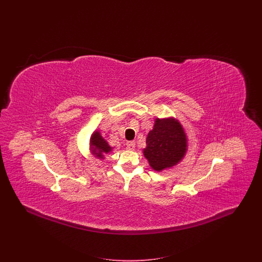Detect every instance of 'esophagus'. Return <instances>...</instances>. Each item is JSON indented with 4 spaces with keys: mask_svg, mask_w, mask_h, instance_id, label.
Listing matches in <instances>:
<instances>
[{
    "mask_svg": "<svg viewBox=\"0 0 262 262\" xmlns=\"http://www.w3.org/2000/svg\"><path fill=\"white\" fill-rule=\"evenodd\" d=\"M126 148L128 150H135V148H136V142L135 141H127L126 142Z\"/></svg>",
    "mask_w": 262,
    "mask_h": 262,
    "instance_id": "1",
    "label": "esophagus"
}]
</instances>
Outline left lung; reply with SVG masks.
<instances>
[{"instance_id":"obj_1","label":"left lung","mask_w":262,"mask_h":262,"mask_svg":"<svg viewBox=\"0 0 262 262\" xmlns=\"http://www.w3.org/2000/svg\"><path fill=\"white\" fill-rule=\"evenodd\" d=\"M187 151V134L181 123L173 117L156 118L143 149L150 167L157 172L170 169L184 159Z\"/></svg>"}]
</instances>
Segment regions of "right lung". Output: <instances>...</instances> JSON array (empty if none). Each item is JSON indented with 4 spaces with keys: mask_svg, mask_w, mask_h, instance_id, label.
Listing matches in <instances>:
<instances>
[{
    "mask_svg": "<svg viewBox=\"0 0 262 262\" xmlns=\"http://www.w3.org/2000/svg\"><path fill=\"white\" fill-rule=\"evenodd\" d=\"M89 148L91 154L98 159H104L105 155L112 152L113 147L109 145L107 140L101 136L99 129H96L90 137Z\"/></svg>",
    "mask_w": 262,
    "mask_h": 262,
    "instance_id": "1",
    "label": "right lung"
}]
</instances>
